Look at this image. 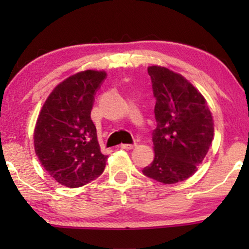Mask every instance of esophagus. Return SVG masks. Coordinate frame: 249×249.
<instances>
[{
  "label": "esophagus",
  "mask_w": 249,
  "mask_h": 249,
  "mask_svg": "<svg viewBox=\"0 0 249 249\" xmlns=\"http://www.w3.org/2000/svg\"><path fill=\"white\" fill-rule=\"evenodd\" d=\"M136 144H122L121 145V148H124V149H132V148H135L136 147Z\"/></svg>",
  "instance_id": "obj_1"
}]
</instances>
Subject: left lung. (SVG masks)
Instances as JSON below:
<instances>
[{
  "mask_svg": "<svg viewBox=\"0 0 249 249\" xmlns=\"http://www.w3.org/2000/svg\"><path fill=\"white\" fill-rule=\"evenodd\" d=\"M152 79L158 127L153 136L154 160L142 173L172 185L188 179L212 145V112L200 91L182 74L168 68H147Z\"/></svg>",
  "mask_w": 249,
  "mask_h": 249,
  "instance_id": "8db88e82",
  "label": "left lung"
}]
</instances>
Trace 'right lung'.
Masks as SVG:
<instances>
[{
    "label": "right lung",
    "instance_id": "right-lung-1",
    "mask_svg": "<svg viewBox=\"0 0 249 249\" xmlns=\"http://www.w3.org/2000/svg\"><path fill=\"white\" fill-rule=\"evenodd\" d=\"M105 76L104 70H85L68 77L51 91L37 118V158L56 182L69 188L97 178L107 165L90 119L95 91Z\"/></svg>",
    "mask_w": 249,
    "mask_h": 249
}]
</instances>
